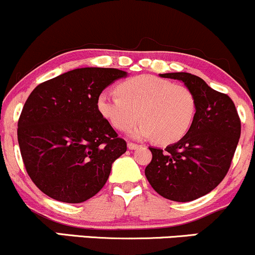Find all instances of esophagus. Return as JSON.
<instances>
[{
    "mask_svg": "<svg viewBox=\"0 0 255 255\" xmlns=\"http://www.w3.org/2000/svg\"><path fill=\"white\" fill-rule=\"evenodd\" d=\"M139 147H141V145L136 144V143H132V142H128V148L130 150H135V149H137V148H139Z\"/></svg>",
    "mask_w": 255,
    "mask_h": 255,
    "instance_id": "obj_1",
    "label": "esophagus"
}]
</instances>
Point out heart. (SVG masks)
Segmentation results:
<instances>
[{"mask_svg":"<svg viewBox=\"0 0 255 255\" xmlns=\"http://www.w3.org/2000/svg\"><path fill=\"white\" fill-rule=\"evenodd\" d=\"M117 91L119 95L104 91L97 99L100 113L117 130L127 131L141 118L132 136L166 144L181 139L193 124L196 101L185 85L141 74L120 83Z\"/></svg>","mask_w":255,"mask_h":255,"instance_id":"1","label":"heart"}]
</instances>
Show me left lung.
Returning <instances> with one entry per match:
<instances>
[{
	"mask_svg": "<svg viewBox=\"0 0 255 255\" xmlns=\"http://www.w3.org/2000/svg\"><path fill=\"white\" fill-rule=\"evenodd\" d=\"M178 79L195 96L193 124L174 144L149 148L151 161L144 173L153 189L165 199L188 202L212 191L227 176L240 135L241 120L227 94L187 72L160 74Z\"/></svg>",
	"mask_w": 255,
	"mask_h": 255,
	"instance_id": "8db88e82",
	"label": "left lung"
}]
</instances>
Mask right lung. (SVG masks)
<instances>
[{"label":"right lung","instance_id":"obj_1","mask_svg":"<svg viewBox=\"0 0 255 255\" xmlns=\"http://www.w3.org/2000/svg\"><path fill=\"white\" fill-rule=\"evenodd\" d=\"M127 76L117 68H76L41 83L27 97L18 122L20 153L45 195L79 204L104 188L127 142L100 113L97 99Z\"/></svg>","mask_w":255,"mask_h":255}]
</instances>
